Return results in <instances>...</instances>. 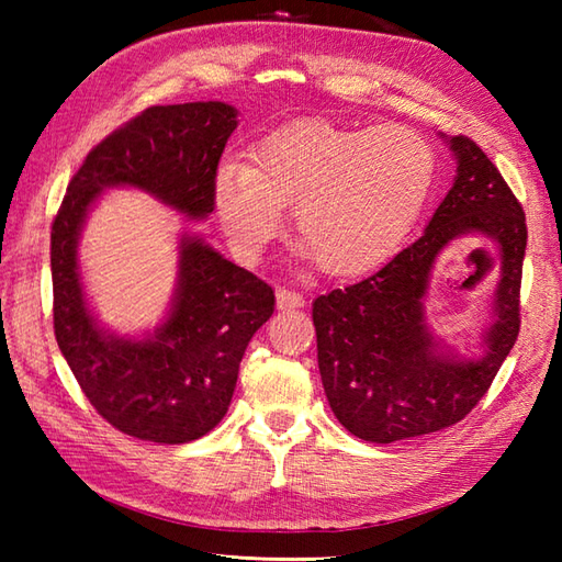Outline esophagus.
I'll return each mask as SVG.
<instances>
[{"label": "esophagus", "instance_id": "esophagus-1", "mask_svg": "<svg viewBox=\"0 0 562 562\" xmlns=\"http://www.w3.org/2000/svg\"><path fill=\"white\" fill-rule=\"evenodd\" d=\"M274 302H278V308H280V312H290V308H300V306H304V294L280 288L278 292H274Z\"/></svg>", "mask_w": 562, "mask_h": 562}]
</instances>
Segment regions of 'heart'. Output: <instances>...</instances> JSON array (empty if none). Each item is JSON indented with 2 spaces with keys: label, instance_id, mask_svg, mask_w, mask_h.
<instances>
[{
  "label": "heart",
  "instance_id": "obj_1",
  "mask_svg": "<svg viewBox=\"0 0 562 562\" xmlns=\"http://www.w3.org/2000/svg\"><path fill=\"white\" fill-rule=\"evenodd\" d=\"M432 178V147L411 127L350 130L306 117L262 137L254 164L222 161L212 200L238 256L258 258L292 202L300 254L330 274H357L398 248Z\"/></svg>",
  "mask_w": 562,
  "mask_h": 562
}]
</instances>
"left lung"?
I'll return each mask as SVG.
<instances>
[{"mask_svg":"<svg viewBox=\"0 0 562 562\" xmlns=\"http://www.w3.org/2000/svg\"><path fill=\"white\" fill-rule=\"evenodd\" d=\"M457 176L425 234L379 272L314 302L318 372L330 411L364 441L391 445L463 420L491 389L519 333L527 224L517 198L485 151L449 137ZM483 235L498 250L492 324L465 353L426 324L436 258L457 237Z\"/></svg>","mask_w":562,"mask_h":562,"instance_id":"obj_1","label":"left lung"}]
</instances>
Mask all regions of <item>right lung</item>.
<instances>
[{
    "mask_svg": "<svg viewBox=\"0 0 562 562\" xmlns=\"http://www.w3.org/2000/svg\"><path fill=\"white\" fill-rule=\"evenodd\" d=\"M238 111L222 101L151 105L115 130L69 181L50 234L59 352L93 408L121 432L186 445L229 411L238 364L274 312L270 284L234 266L198 234L178 236L176 288L159 326L130 336L105 328L81 280L79 238L111 188H135L202 222Z\"/></svg>",
    "mask_w": 562,
    "mask_h": 562,
    "instance_id": "add662e5",
    "label": "right lung"
}]
</instances>
